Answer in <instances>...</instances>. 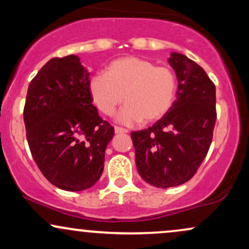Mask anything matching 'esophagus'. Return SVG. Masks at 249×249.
Returning <instances> with one entry per match:
<instances>
[{"mask_svg":"<svg viewBox=\"0 0 249 249\" xmlns=\"http://www.w3.org/2000/svg\"><path fill=\"white\" fill-rule=\"evenodd\" d=\"M115 132H116V133H127L128 131L126 130V128H124V127L116 126V127H115Z\"/></svg>","mask_w":249,"mask_h":249,"instance_id":"1","label":"esophagus"}]
</instances>
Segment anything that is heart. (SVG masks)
<instances>
[{"label":"heart","mask_w":249,"mask_h":249,"mask_svg":"<svg viewBox=\"0 0 249 249\" xmlns=\"http://www.w3.org/2000/svg\"><path fill=\"white\" fill-rule=\"evenodd\" d=\"M176 88L170 69L133 56L111 62L107 73H96L90 82L93 102L104 115H113L125 97L118 121L126 125L161 118L172 107Z\"/></svg>","instance_id":"1"}]
</instances>
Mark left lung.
<instances>
[{
	"mask_svg": "<svg viewBox=\"0 0 249 249\" xmlns=\"http://www.w3.org/2000/svg\"><path fill=\"white\" fill-rule=\"evenodd\" d=\"M177 99L146 130L131 133L139 176L152 186H179L196 172L210 150L216 121L215 85L200 65L172 53Z\"/></svg>",
	"mask_w": 249,
	"mask_h": 249,
	"instance_id": "left-lung-1",
	"label": "left lung"
}]
</instances>
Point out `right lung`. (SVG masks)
<instances>
[{
  "label": "right lung",
  "mask_w": 249,
  "mask_h": 249,
  "mask_svg": "<svg viewBox=\"0 0 249 249\" xmlns=\"http://www.w3.org/2000/svg\"><path fill=\"white\" fill-rule=\"evenodd\" d=\"M89 76L78 56L51 58L30 82L23 111L37 166L51 184L71 192L98 181L115 134L92 104Z\"/></svg>",
  "instance_id": "right-lung-1"
}]
</instances>
